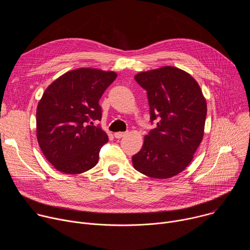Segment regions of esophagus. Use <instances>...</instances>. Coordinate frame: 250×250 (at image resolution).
<instances>
[{"mask_svg":"<svg viewBox=\"0 0 250 250\" xmlns=\"http://www.w3.org/2000/svg\"><path fill=\"white\" fill-rule=\"evenodd\" d=\"M125 134H126V132H122V131H120V132H115V133H114V135H115L116 138H122V137L125 136Z\"/></svg>","mask_w":250,"mask_h":250,"instance_id":"obj_1","label":"esophagus"}]
</instances>
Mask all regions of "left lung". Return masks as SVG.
Masks as SVG:
<instances>
[{"instance_id": "8db88e82", "label": "left lung", "mask_w": 250, "mask_h": 250, "mask_svg": "<svg viewBox=\"0 0 250 250\" xmlns=\"http://www.w3.org/2000/svg\"><path fill=\"white\" fill-rule=\"evenodd\" d=\"M135 81L147 93L150 122L155 128L132 156L135 170L156 179L182 172L204 136L207 103L196 80L185 71L165 66L140 72Z\"/></svg>"}]
</instances>
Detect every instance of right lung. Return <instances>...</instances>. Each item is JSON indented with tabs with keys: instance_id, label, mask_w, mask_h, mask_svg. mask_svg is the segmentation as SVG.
<instances>
[{
	"instance_id": "1",
	"label": "right lung",
	"mask_w": 250,
	"mask_h": 250,
	"mask_svg": "<svg viewBox=\"0 0 250 250\" xmlns=\"http://www.w3.org/2000/svg\"><path fill=\"white\" fill-rule=\"evenodd\" d=\"M116 77L112 71L80 68L60 76L43 93L37 110V136L58 171L80 174L98 163L109 137L94 122L102 120L99 101Z\"/></svg>"
}]
</instances>
